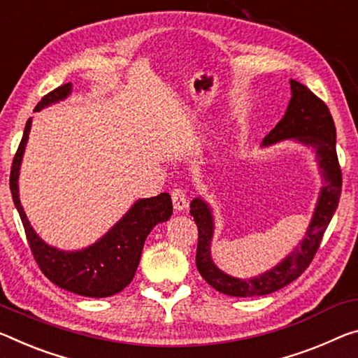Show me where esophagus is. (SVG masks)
<instances>
[{"label":"esophagus","mask_w":358,"mask_h":358,"mask_svg":"<svg viewBox=\"0 0 358 358\" xmlns=\"http://www.w3.org/2000/svg\"><path fill=\"white\" fill-rule=\"evenodd\" d=\"M172 202L175 212H183V210L188 208V199H186L185 191L180 188L172 191Z\"/></svg>","instance_id":"1"}]
</instances>
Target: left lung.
<instances>
[{"instance_id":"1","label":"left lung","mask_w":358,"mask_h":358,"mask_svg":"<svg viewBox=\"0 0 358 358\" xmlns=\"http://www.w3.org/2000/svg\"><path fill=\"white\" fill-rule=\"evenodd\" d=\"M292 99L279 124L266 135L261 146H271L285 140L304 145L314 151L320 169L322 188L314 213L306 231V237L294 250L287 255L274 268L263 274L239 279L221 271L212 259V239L215 232L213 210L207 201L196 197L191 202V215L199 231L196 266L201 275L220 293L229 296L248 298L280 290L303 274L319 250L323 232L328 228L341 196V169L336 155V127L328 106L315 97L304 84L290 79Z\"/></svg>"}]
</instances>
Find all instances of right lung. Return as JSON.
<instances>
[{
	"instance_id": "1",
	"label": "right lung",
	"mask_w": 358,
	"mask_h": 358,
	"mask_svg": "<svg viewBox=\"0 0 358 358\" xmlns=\"http://www.w3.org/2000/svg\"><path fill=\"white\" fill-rule=\"evenodd\" d=\"M71 94V83L57 87L44 95L35 111H41L57 101L65 100ZM31 117L25 124L24 137L15 152L10 169L9 186L13 201L25 228L28 243L39 269L57 287L87 298H106L124 290L132 282L138 268L141 250L151 229L172 217V199L167 192L159 196L138 199L127 213L111 226L108 232L92 245L81 250H60L44 242L31 228L19 197V175L24 159Z\"/></svg>"
}]
</instances>
